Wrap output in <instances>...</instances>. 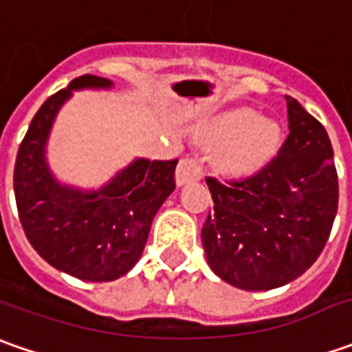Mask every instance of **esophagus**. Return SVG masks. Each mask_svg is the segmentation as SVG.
<instances>
[{
  "label": "esophagus",
  "instance_id": "1",
  "mask_svg": "<svg viewBox=\"0 0 352 352\" xmlns=\"http://www.w3.org/2000/svg\"><path fill=\"white\" fill-rule=\"evenodd\" d=\"M201 176H204V168H201V164L197 162L196 158L186 156L178 162V168H176V184L178 186L197 182V180H201Z\"/></svg>",
  "mask_w": 352,
  "mask_h": 352
}]
</instances>
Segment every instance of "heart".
Returning a JSON list of instances; mask_svg holds the SVG:
<instances>
[{
  "mask_svg": "<svg viewBox=\"0 0 352 352\" xmlns=\"http://www.w3.org/2000/svg\"><path fill=\"white\" fill-rule=\"evenodd\" d=\"M199 139L217 146L215 162L225 174L243 178L264 168L280 151L282 129L274 119L250 107H235L211 117L199 127Z\"/></svg>",
  "mask_w": 352,
  "mask_h": 352,
  "instance_id": "heart-1",
  "label": "heart"
}]
</instances>
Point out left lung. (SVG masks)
<instances>
[{
  "instance_id": "obj_1",
  "label": "left lung",
  "mask_w": 352,
  "mask_h": 352,
  "mask_svg": "<svg viewBox=\"0 0 352 352\" xmlns=\"http://www.w3.org/2000/svg\"><path fill=\"white\" fill-rule=\"evenodd\" d=\"M278 156L243 182L206 178L213 213L201 229L210 268L241 290H272L302 276L331 233L339 184L327 131L286 96Z\"/></svg>"
}]
</instances>
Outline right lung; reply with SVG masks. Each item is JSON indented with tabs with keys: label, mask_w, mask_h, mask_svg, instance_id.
Instances as JSON below:
<instances>
[{
	"label": "right lung",
	"mask_w": 352,
	"mask_h": 352,
	"mask_svg": "<svg viewBox=\"0 0 352 352\" xmlns=\"http://www.w3.org/2000/svg\"><path fill=\"white\" fill-rule=\"evenodd\" d=\"M84 74L56 91L33 117L21 142L13 188L25 235L56 270L86 282H111L139 263L156 211L174 192L178 160L135 158L98 190L56 180L47 160L54 119L76 89H109Z\"/></svg>",
	"instance_id": "add662e5"
}]
</instances>
